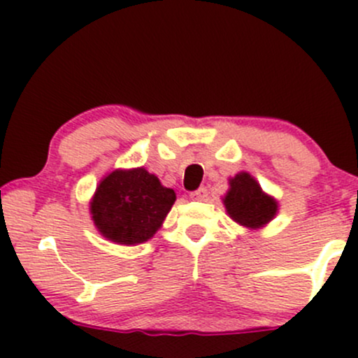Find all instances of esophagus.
<instances>
[{
	"mask_svg": "<svg viewBox=\"0 0 358 358\" xmlns=\"http://www.w3.org/2000/svg\"><path fill=\"white\" fill-rule=\"evenodd\" d=\"M207 196H208V192H207V188H203V187L190 193V199L196 200V202H203V200H207Z\"/></svg>",
	"mask_w": 358,
	"mask_h": 358,
	"instance_id": "1",
	"label": "esophagus"
}]
</instances>
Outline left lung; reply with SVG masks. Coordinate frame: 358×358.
<instances>
[{"instance_id": "obj_1", "label": "left lung", "mask_w": 358, "mask_h": 358, "mask_svg": "<svg viewBox=\"0 0 358 358\" xmlns=\"http://www.w3.org/2000/svg\"><path fill=\"white\" fill-rule=\"evenodd\" d=\"M222 203L234 222L252 231L266 227L279 210L278 200L262 190L248 171L229 178V190L222 196Z\"/></svg>"}]
</instances>
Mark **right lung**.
I'll use <instances>...</instances> for the list:
<instances>
[{"label": "right lung", "mask_w": 358, "mask_h": 358, "mask_svg": "<svg viewBox=\"0 0 358 358\" xmlns=\"http://www.w3.org/2000/svg\"><path fill=\"white\" fill-rule=\"evenodd\" d=\"M176 200L171 188L146 168L110 171L101 180L89 202L99 234L121 245H136L158 232Z\"/></svg>", "instance_id": "right-lung-1"}]
</instances>
